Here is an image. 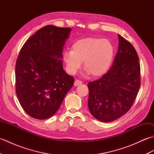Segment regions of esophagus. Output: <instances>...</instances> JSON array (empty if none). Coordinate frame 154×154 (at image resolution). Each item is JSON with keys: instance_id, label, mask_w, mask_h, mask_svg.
<instances>
[{"instance_id": "obj_1", "label": "esophagus", "mask_w": 154, "mask_h": 154, "mask_svg": "<svg viewBox=\"0 0 154 154\" xmlns=\"http://www.w3.org/2000/svg\"><path fill=\"white\" fill-rule=\"evenodd\" d=\"M82 83H83L82 81L79 80V79H76V80L75 81V82H74V85L75 86H78V85H79L82 84Z\"/></svg>"}]
</instances>
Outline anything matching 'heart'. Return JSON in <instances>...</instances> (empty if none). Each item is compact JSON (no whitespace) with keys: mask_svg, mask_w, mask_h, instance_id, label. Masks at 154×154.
Wrapping results in <instances>:
<instances>
[{"mask_svg":"<svg viewBox=\"0 0 154 154\" xmlns=\"http://www.w3.org/2000/svg\"><path fill=\"white\" fill-rule=\"evenodd\" d=\"M114 55V47L107 39L85 38L77 40L72 50L65 51L63 59L67 70L75 74L84 61L83 67L93 77H100L109 69Z\"/></svg>","mask_w":154,"mask_h":154,"instance_id":"heart-1","label":"heart"}]
</instances>
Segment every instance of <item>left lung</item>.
Instances as JSON below:
<instances>
[{"label": "left lung", "mask_w": 154, "mask_h": 154, "mask_svg": "<svg viewBox=\"0 0 154 154\" xmlns=\"http://www.w3.org/2000/svg\"><path fill=\"white\" fill-rule=\"evenodd\" d=\"M119 40V51L110 70L87 84L90 112L104 122L119 119L130 109L141 84L140 65L135 48L120 35Z\"/></svg>", "instance_id": "obj_1"}]
</instances>
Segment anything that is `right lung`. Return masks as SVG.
<instances>
[{"instance_id": "right-lung-1", "label": "right lung", "mask_w": 154, "mask_h": 154, "mask_svg": "<svg viewBox=\"0 0 154 154\" xmlns=\"http://www.w3.org/2000/svg\"><path fill=\"white\" fill-rule=\"evenodd\" d=\"M70 28L45 26L23 45L16 63V93L29 116L47 119L57 112L74 83L61 58Z\"/></svg>"}]
</instances>
